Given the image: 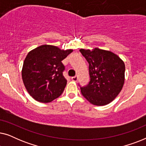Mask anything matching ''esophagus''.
<instances>
[{
	"label": "esophagus",
	"instance_id": "obj_1",
	"mask_svg": "<svg viewBox=\"0 0 146 146\" xmlns=\"http://www.w3.org/2000/svg\"><path fill=\"white\" fill-rule=\"evenodd\" d=\"M72 80V81H74V82H77L78 81V76H73V77H72V78H71Z\"/></svg>",
	"mask_w": 146,
	"mask_h": 146
}]
</instances>
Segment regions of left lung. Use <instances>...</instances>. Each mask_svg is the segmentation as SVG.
Returning <instances> with one entry per match:
<instances>
[{
  "instance_id": "obj_1",
  "label": "left lung",
  "mask_w": 146,
  "mask_h": 146,
  "mask_svg": "<svg viewBox=\"0 0 146 146\" xmlns=\"http://www.w3.org/2000/svg\"><path fill=\"white\" fill-rule=\"evenodd\" d=\"M89 64L90 81L81 87L83 96L96 106H104L114 100L122 89L125 80V64L118 56L99 49H80Z\"/></svg>"
}]
</instances>
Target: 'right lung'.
Returning a JSON list of instances; mask_svg holds the SVG:
<instances>
[{
    "instance_id": "1",
    "label": "right lung",
    "mask_w": 146,
    "mask_h": 146,
    "mask_svg": "<svg viewBox=\"0 0 146 146\" xmlns=\"http://www.w3.org/2000/svg\"><path fill=\"white\" fill-rule=\"evenodd\" d=\"M73 50L42 45L30 51L24 61L22 78L28 92L42 103L51 102L62 94L67 80L62 61Z\"/></svg>"
}]
</instances>
